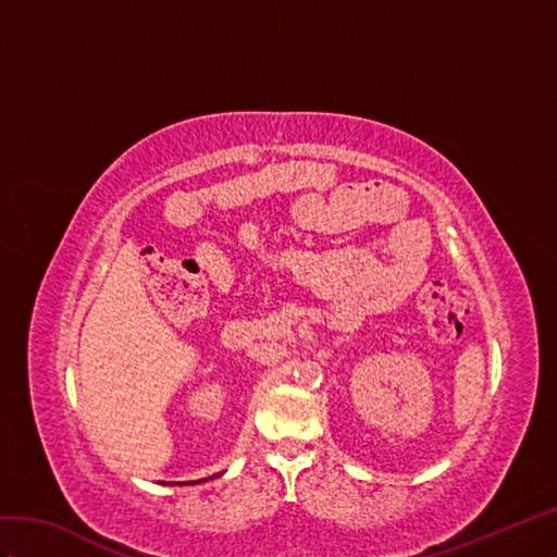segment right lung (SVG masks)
Listing matches in <instances>:
<instances>
[{"mask_svg":"<svg viewBox=\"0 0 557 557\" xmlns=\"http://www.w3.org/2000/svg\"><path fill=\"white\" fill-rule=\"evenodd\" d=\"M210 479H214V475H210ZM205 481H208V479H205ZM200 483V481H198ZM174 485V483H172ZM177 485H186V483H177Z\"/></svg>","mask_w":557,"mask_h":557,"instance_id":"1","label":"right lung"}]
</instances>
